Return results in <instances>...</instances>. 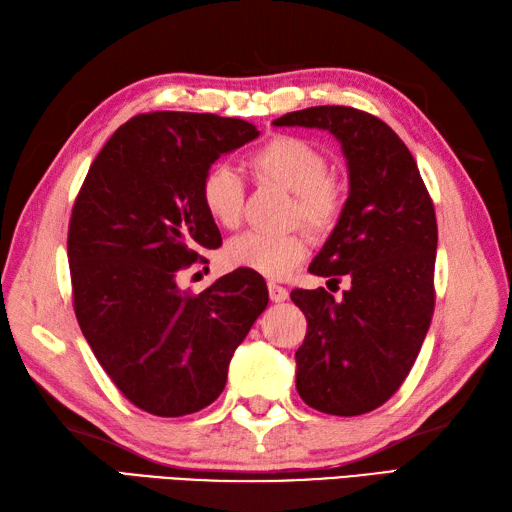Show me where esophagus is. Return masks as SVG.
<instances>
[{
    "mask_svg": "<svg viewBox=\"0 0 512 512\" xmlns=\"http://www.w3.org/2000/svg\"><path fill=\"white\" fill-rule=\"evenodd\" d=\"M268 295H270V301L281 303V301L288 299V290L284 286L273 284V281H268Z\"/></svg>",
    "mask_w": 512,
    "mask_h": 512,
    "instance_id": "esophagus-1",
    "label": "esophagus"
}]
</instances>
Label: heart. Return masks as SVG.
Here are the masks:
<instances>
[{"label":"heart","mask_w":512,"mask_h":512,"mask_svg":"<svg viewBox=\"0 0 512 512\" xmlns=\"http://www.w3.org/2000/svg\"><path fill=\"white\" fill-rule=\"evenodd\" d=\"M248 167L259 184H275L292 193L288 224L306 226L312 235H328L343 213V187L330 176V160L306 138L277 134L248 154ZM246 189L237 171L213 165L204 171L200 200L211 220L222 228H237L244 215ZM303 233L266 235L246 231L224 248L228 266L246 268L266 277H286L306 257Z\"/></svg>","instance_id":"b5f03b06"}]
</instances>
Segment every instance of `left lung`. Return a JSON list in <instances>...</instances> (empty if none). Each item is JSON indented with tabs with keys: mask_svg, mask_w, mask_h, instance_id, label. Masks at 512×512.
Returning a JSON list of instances; mask_svg holds the SVG:
<instances>
[{
	"mask_svg": "<svg viewBox=\"0 0 512 512\" xmlns=\"http://www.w3.org/2000/svg\"><path fill=\"white\" fill-rule=\"evenodd\" d=\"M275 125L328 129L350 169L339 224L310 273L352 281L343 299L325 288L290 292L308 330L297 350V391L312 409L361 416L411 372L436 308L438 222L411 151L380 118L345 105L290 112Z\"/></svg>",
	"mask_w": 512,
	"mask_h": 512,
	"instance_id": "1",
	"label": "left lung"
}]
</instances>
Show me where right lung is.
<instances>
[{
	"mask_svg": "<svg viewBox=\"0 0 512 512\" xmlns=\"http://www.w3.org/2000/svg\"><path fill=\"white\" fill-rule=\"evenodd\" d=\"M239 118L151 112L129 118L94 158L68 228L72 306L96 361L147 413L178 418L222 394L228 363L268 306V288L233 270L193 295L178 275L217 248L204 171L257 138Z\"/></svg>",
	"mask_w": 512,
	"mask_h": 512,
	"instance_id": "right-lung-1",
	"label": "right lung"
}]
</instances>
